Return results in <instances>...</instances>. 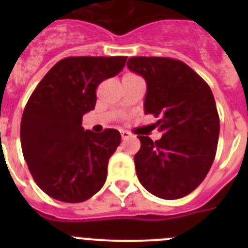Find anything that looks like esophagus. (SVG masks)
<instances>
[{
  "label": "esophagus",
  "mask_w": 248,
  "mask_h": 248,
  "mask_svg": "<svg viewBox=\"0 0 248 248\" xmlns=\"http://www.w3.org/2000/svg\"><path fill=\"white\" fill-rule=\"evenodd\" d=\"M120 133H122V138H123V139H128V138H130V133H129V131L122 130V131H120Z\"/></svg>",
  "instance_id": "34e87169"
}]
</instances>
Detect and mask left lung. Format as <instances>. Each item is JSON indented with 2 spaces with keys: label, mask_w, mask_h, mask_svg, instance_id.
<instances>
[{
  "label": "left lung",
  "mask_w": 248,
  "mask_h": 248,
  "mask_svg": "<svg viewBox=\"0 0 248 248\" xmlns=\"http://www.w3.org/2000/svg\"><path fill=\"white\" fill-rule=\"evenodd\" d=\"M131 72L145 79V114L157 118L159 140L138 135L134 156L140 184L153 195L175 200L203 181L217 150L220 118L209 84L179 59L131 57Z\"/></svg>",
  "instance_id": "8db88e82"
}]
</instances>
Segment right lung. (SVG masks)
Masks as SVG:
<instances>
[{
    "label": "right lung",
    "instance_id": "1",
    "mask_svg": "<svg viewBox=\"0 0 248 248\" xmlns=\"http://www.w3.org/2000/svg\"><path fill=\"white\" fill-rule=\"evenodd\" d=\"M126 57H67L50 68L23 110L21 146L34 181L48 196L83 202L97 194L120 133L84 130L82 118L93 110L98 85L117 76Z\"/></svg>",
    "mask_w": 248,
    "mask_h": 248
}]
</instances>
